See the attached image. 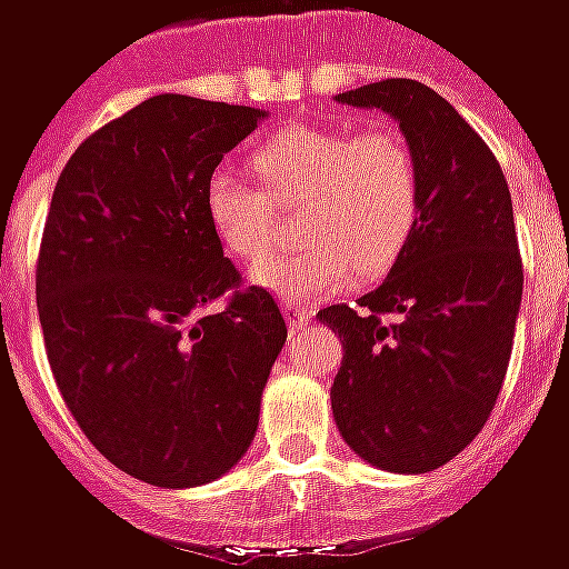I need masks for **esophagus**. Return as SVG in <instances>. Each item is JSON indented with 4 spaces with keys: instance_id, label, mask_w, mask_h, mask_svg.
Listing matches in <instances>:
<instances>
[{
    "instance_id": "esophagus-1",
    "label": "esophagus",
    "mask_w": 569,
    "mask_h": 569,
    "mask_svg": "<svg viewBox=\"0 0 569 569\" xmlns=\"http://www.w3.org/2000/svg\"><path fill=\"white\" fill-rule=\"evenodd\" d=\"M283 317L289 329H301V326H308L310 310L305 305H296V301H283Z\"/></svg>"
}]
</instances>
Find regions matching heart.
Here are the masks:
<instances>
[{
  "label": "heart",
  "mask_w": 569,
  "mask_h": 569,
  "mask_svg": "<svg viewBox=\"0 0 569 569\" xmlns=\"http://www.w3.org/2000/svg\"><path fill=\"white\" fill-rule=\"evenodd\" d=\"M264 188L216 167L203 186L212 234L234 259L273 247L277 207H301V247L259 261L249 280L286 301H317L353 273L390 268L418 224L420 173L408 142L387 128L289 124L252 151Z\"/></svg>",
  "instance_id": "b5f03b06"
}]
</instances>
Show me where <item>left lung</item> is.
<instances>
[{"mask_svg":"<svg viewBox=\"0 0 569 569\" xmlns=\"http://www.w3.org/2000/svg\"><path fill=\"white\" fill-rule=\"evenodd\" d=\"M335 103L399 124L418 161L420 212L359 308L317 313L345 347L332 415L366 463L420 476L463 451L500 396L525 286L512 194L493 151L427 84L375 81Z\"/></svg>","mask_w":569,"mask_h":569,"instance_id":"1","label":"left lung"}]
</instances>
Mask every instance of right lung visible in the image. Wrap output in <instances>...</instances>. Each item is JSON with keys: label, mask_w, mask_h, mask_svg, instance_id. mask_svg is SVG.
<instances>
[{"label": "right lung", "mask_w": 569, "mask_h": 569, "mask_svg": "<svg viewBox=\"0 0 569 569\" xmlns=\"http://www.w3.org/2000/svg\"><path fill=\"white\" fill-rule=\"evenodd\" d=\"M268 112L158 93L81 142L57 179L36 301L81 432L121 472L200 488L247 453L286 345L203 210L207 176ZM231 291L219 315L202 310Z\"/></svg>", "instance_id": "1"}]
</instances>
